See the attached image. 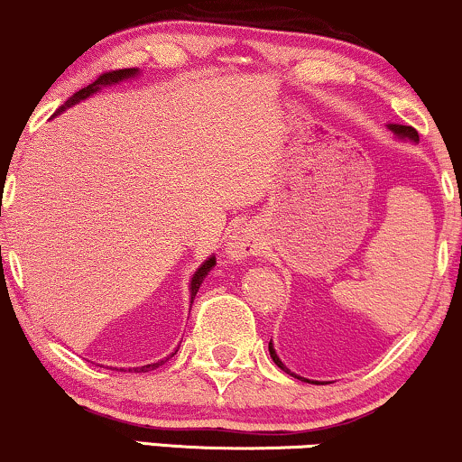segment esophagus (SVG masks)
I'll return each mask as SVG.
<instances>
[{
    "label": "esophagus",
    "instance_id": "1",
    "mask_svg": "<svg viewBox=\"0 0 462 462\" xmlns=\"http://www.w3.org/2000/svg\"><path fill=\"white\" fill-rule=\"evenodd\" d=\"M261 250H263V240H261L259 231L253 225H244L229 237L225 253L231 263H242L244 259L253 257Z\"/></svg>",
    "mask_w": 462,
    "mask_h": 462
}]
</instances>
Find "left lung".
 <instances>
[{
	"label": "left lung",
	"mask_w": 462,
	"mask_h": 462,
	"mask_svg": "<svg viewBox=\"0 0 462 462\" xmlns=\"http://www.w3.org/2000/svg\"><path fill=\"white\" fill-rule=\"evenodd\" d=\"M385 126H388V130H390L392 134L396 136V139H402V141H411V143H418V141H420L418 133H415V128H411V126H402V124H385ZM267 349H270V356H272V360H274L276 366L281 368V370H284V373H287V374H293V377H298V379H301V381H306V383H319V381H312V379L300 377V374L291 373V370H289L287 366H284L281 357H278V353H276V349H274V343H272V340H270V346H267Z\"/></svg>",
	"instance_id": "obj_1"
}]
</instances>
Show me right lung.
<instances>
[{
	"instance_id": "1",
	"label": "right lung",
	"mask_w": 462,
	"mask_h": 462,
	"mask_svg": "<svg viewBox=\"0 0 462 462\" xmlns=\"http://www.w3.org/2000/svg\"><path fill=\"white\" fill-rule=\"evenodd\" d=\"M141 74V70L139 68H124V70H113V72H105L102 74V77H98L96 79L94 83H89L88 88H83V89H79L77 94H72L70 98H68L64 105L60 106V109L55 111V116H60V113H64L66 109H70V106H74V105H79V102H83V100H88V98H92L94 94H98L100 89H105V88H111V85H119V83H124V81H128V79H134V77H139ZM53 116V117H55ZM216 265V257L212 254V257H208L203 261L201 265L197 267V272L195 274H192V278H190V306H192V301H195V295H197V291H199V287H201L203 284V281L205 278H208V274L209 272H212V267ZM180 349V346H178ZM178 349H175V353H178ZM175 353H171L169 357H173ZM169 357H164V360H158V362H152V364H145V366H134V368H113V370H124V373H147V370H153V368H158V366H162L164 362L169 360Z\"/></svg>"
}]
</instances>
